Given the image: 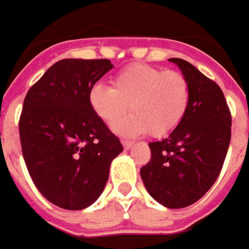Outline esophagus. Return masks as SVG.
Instances as JSON below:
<instances>
[{
    "label": "esophagus",
    "mask_w": 249,
    "mask_h": 249,
    "mask_svg": "<svg viewBox=\"0 0 249 249\" xmlns=\"http://www.w3.org/2000/svg\"><path fill=\"white\" fill-rule=\"evenodd\" d=\"M122 144H123V147H124V149H131V147H133V144H134V142H131V141H126V139H123V141H122Z\"/></svg>",
    "instance_id": "esophagus-1"
}]
</instances>
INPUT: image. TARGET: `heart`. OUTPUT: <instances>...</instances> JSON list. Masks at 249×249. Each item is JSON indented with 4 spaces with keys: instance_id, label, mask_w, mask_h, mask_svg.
I'll list each match as a JSON object with an SVG mask.
<instances>
[{
    "instance_id": "1",
    "label": "heart",
    "mask_w": 249,
    "mask_h": 249,
    "mask_svg": "<svg viewBox=\"0 0 249 249\" xmlns=\"http://www.w3.org/2000/svg\"><path fill=\"white\" fill-rule=\"evenodd\" d=\"M91 110L108 127L127 115L131 118L116 127L123 135L149 131L154 138L173 133L184 121L190 102L188 79L176 71L147 64H133L116 75L111 87L95 84L89 88Z\"/></svg>"
}]
</instances>
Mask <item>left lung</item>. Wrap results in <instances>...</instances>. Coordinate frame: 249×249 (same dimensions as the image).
Masks as SVG:
<instances>
[{
    "label": "left lung",
    "mask_w": 249,
    "mask_h": 249,
    "mask_svg": "<svg viewBox=\"0 0 249 249\" xmlns=\"http://www.w3.org/2000/svg\"><path fill=\"white\" fill-rule=\"evenodd\" d=\"M169 60L188 79L189 107L173 133L150 142L151 158L141 177L154 200L179 209L200 200L216 182L228 153L232 116L216 83L185 60Z\"/></svg>",
    "instance_id": "8db88e82"
}]
</instances>
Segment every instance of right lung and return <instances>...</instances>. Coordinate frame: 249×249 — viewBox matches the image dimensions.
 <instances>
[{"mask_svg": "<svg viewBox=\"0 0 249 249\" xmlns=\"http://www.w3.org/2000/svg\"><path fill=\"white\" fill-rule=\"evenodd\" d=\"M112 67L107 59L60 60L24 99V161L38 192L63 209L80 211L98 200L123 150L88 102L89 88Z\"/></svg>", "mask_w": 249, "mask_h": 249, "instance_id": "1", "label": "right lung"}]
</instances>
